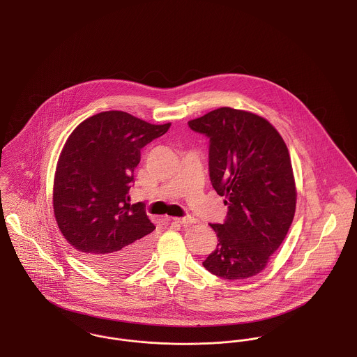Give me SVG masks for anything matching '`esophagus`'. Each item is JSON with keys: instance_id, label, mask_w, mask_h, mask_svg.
<instances>
[{"instance_id": "esophagus-1", "label": "esophagus", "mask_w": 357, "mask_h": 357, "mask_svg": "<svg viewBox=\"0 0 357 357\" xmlns=\"http://www.w3.org/2000/svg\"><path fill=\"white\" fill-rule=\"evenodd\" d=\"M172 221H174L177 224H181V225H192V224L197 222V220L194 218V217H191V215L183 217V218H172Z\"/></svg>"}]
</instances>
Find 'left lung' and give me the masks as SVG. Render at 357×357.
<instances>
[{
  "label": "left lung",
  "mask_w": 357,
  "mask_h": 357,
  "mask_svg": "<svg viewBox=\"0 0 357 357\" xmlns=\"http://www.w3.org/2000/svg\"><path fill=\"white\" fill-rule=\"evenodd\" d=\"M188 126L210 139V180L227 199L225 222L210 225L217 248L203 266L225 280L254 277L292 225L297 192L288 147L266 119L245 110L220 107Z\"/></svg>",
  "instance_id": "obj_1"
}]
</instances>
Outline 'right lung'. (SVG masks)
I'll return each mask as SVG.
<instances>
[{"label":"right lung","mask_w":357,"mask_h":357,"mask_svg":"<svg viewBox=\"0 0 357 357\" xmlns=\"http://www.w3.org/2000/svg\"><path fill=\"white\" fill-rule=\"evenodd\" d=\"M169 127L110 110L80 123L65 142L54 174V217L65 240L105 274L130 273L150 254L155 227L128 192L140 150Z\"/></svg>","instance_id":"add662e5"}]
</instances>
